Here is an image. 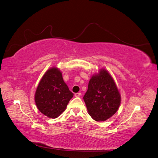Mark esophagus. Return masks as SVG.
I'll use <instances>...</instances> for the list:
<instances>
[{
	"label": "esophagus",
	"instance_id": "34e87169",
	"mask_svg": "<svg viewBox=\"0 0 158 158\" xmlns=\"http://www.w3.org/2000/svg\"><path fill=\"white\" fill-rule=\"evenodd\" d=\"M81 96V93H75V97H79Z\"/></svg>",
	"mask_w": 158,
	"mask_h": 158
}]
</instances>
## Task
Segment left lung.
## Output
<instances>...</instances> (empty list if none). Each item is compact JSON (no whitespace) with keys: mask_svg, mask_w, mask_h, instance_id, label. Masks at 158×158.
Returning a JSON list of instances; mask_svg holds the SVG:
<instances>
[{"mask_svg":"<svg viewBox=\"0 0 158 158\" xmlns=\"http://www.w3.org/2000/svg\"><path fill=\"white\" fill-rule=\"evenodd\" d=\"M83 99L89 114L96 121L110 118L118 110L121 102L114 81L105 69L91 77Z\"/></svg>","mask_w":158,"mask_h":158,"instance_id":"left-lung-1","label":"left lung"}]
</instances>
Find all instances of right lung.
<instances>
[{"mask_svg": "<svg viewBox=\"0 0 158 158\" xmlns=\"http://www.w3.org/2000/svg\"><path fill=\"white\" fill-rule=\"evenodd\" d=\"M73 93L69 91L57 67H52L43 75L35 93L38 109L50 118H56L64 112Z\"/></svg>", "mask_w": 158, "mask_h": 158, "instance_id": "right-lung-1", "label": "right lung"}]
</instances>
